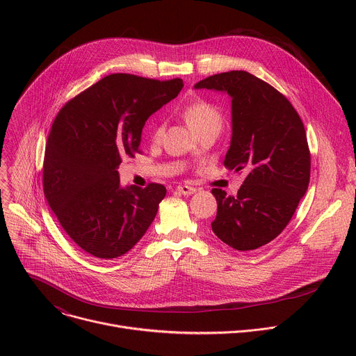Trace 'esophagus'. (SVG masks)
Segmentation results:
<instances>
[{
    "mask_svg": "<svg viewBox=\"0 0 356 356\" xmlns=\"http://www.w3.org/2000/svg\"><path fill=\"white\" fill-rule=\"evenodd\" d=\"M176 190L180 193V194H184V195H190V194H194L197 190L195 187H191V186H177Z\"/></svg>",
    "mask_w": 356,
    "mask_h": 356,
    "instance_id": "esophagus-1",
    "label": "esophagus"
}]
</instances>
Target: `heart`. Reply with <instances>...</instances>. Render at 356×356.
Returning <instances> with one entry per match:
<instances>
[{
    "mask_svg": "<svg viewBox=\"0 0 356 356\" xmlns=\"http://www.w3.org/2000/svg\"><path fill=\"white\" fill-rule=\"evenodd\" d=\"M184 120L188 124V127L195 132L200 134L201 131L209 128H221L222 125V115L220 110L207 103V101H195V103L187 106L183 111ZM165 131V121L161 120L155 124L154 132H152V138L155 140L161 139Z\"/></svg>",
    "mask_w": 356,
    "mask_h": 356,
    "instance_id": "b5f03b06",
    "label": "heart"
}]
</instances>
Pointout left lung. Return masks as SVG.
<instances>
[{"mask_svg":"<svg viewBox=\"0 0 356 356\" xmlns=\"http://www.w3.org/2000/svg\"><path fill=\"white\" fill-rule=\"evenodd\" d=\"M194 87L231 97L232 136L224 165L248 172L235 195L211 190L218 204L213 232L236 250L258 249L286 228L307 191L306 129L282 92L248 72L214 74Z\"/></svg>","mask_w":356,"mask_h":356,"instance_id":"obj_1","label":"left lung"}]
</instances>
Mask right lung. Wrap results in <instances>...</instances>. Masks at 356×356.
<instances>
[{
	"instance_id": "right-lung-1",
	"label": "right lung",
	"mask_w": 356,
	"mask_h": 356,
	"mask_svg": "<svg viewBox=\"0 0 356 356\" xmlns=\"http://www.w3.org/2000/svg\"><path fill=\"white\" fill-rule=\"evenodd\" d=\"M183 88L115 73L101 79L59 111L43 159V193L66 234L87 253L122 257L155 220L166 187H122V158L139 154L146 120Z\"/></svg>"
}]
</instances>
